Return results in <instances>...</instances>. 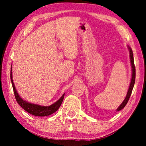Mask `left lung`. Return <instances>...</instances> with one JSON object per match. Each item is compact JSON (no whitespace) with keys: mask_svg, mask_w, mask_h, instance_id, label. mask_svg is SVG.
Segmentation results:
<instances>
[{"mask_svg":"<svg viewBox=\"0 0 146 146\" xmlns=\"http://www.w3.org/2000/svg\"><path fill=\"white\" fill-rule=\"evenodd\" d=\"M127 48H128V50H129V52L130 62H131V70H132L131 79V82H130V84L129 86V89H128L126 97H125V98H124V100H123L122 103L119 106V107L117 109V110H116L117 111H120L121 110H122V109L125 107V105L127 104L128 100H129V98H130L132 90L133 89V87H134V84L135 82V75H136L135 74H136V73H135V64H134V58H133V51L129 46H127Z\"/></svg>","mask_w":146,"mask_h":146,"instance_id":"8db88e82","label":"left lung"}]
</instances>
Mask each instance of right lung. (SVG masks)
Returning <instances> with one entry per match:
<instances>
[{
	"instance_id": "obj_1",
	"label": "right lung",
	"mask_w": 146,
	"mask_h": 146,
	"mask_svg": "<svg viewBox=\"0 0 146 146\" xmlns=\"http://www.w3.org/2000/svg\"><path fill=\"white\" fill-rule=\"evenodd\" d=\"M10 77L11 82L12 84V86H13L15 94V97L17 102H18L19 104L21 106L24 110L26 111L27 112L30 113L31 115H33L34 116H37V117H46V116H49L56 112V111L58 110V109L60 108L62 103L65 93H64L63 95H62V97L59 98L56 102L49 106H40L38 104H32L27 102V101L23 100V98L21 97V96L19 95V94L17 92L13 80V75H12V65L11 66Z\"/></svg>"
}]
</instances>
